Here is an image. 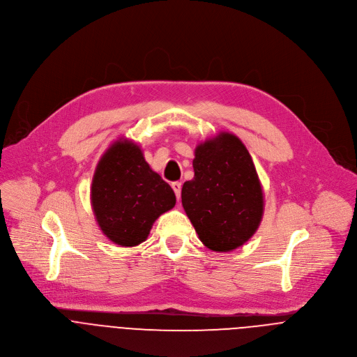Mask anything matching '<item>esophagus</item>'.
I'll use <instances>...</instances> for the list:
<instances>
[{
  "label": "esophagus",
  "mask_w": 357,
  "mask_h": 357,
  "mask_svg": "<svg viewBox=\"0 0 357 357\" xmlns=\"http://www.w3.org/2000/svg\"><path fill=\"white\" fill-rule=\"evenodd\" d=\"M171 186H172V189H174L176 197L179 199V197H181V190H182V183H181V182H172Z\"/></svg>",
  "instance_id": "obj_1"
}]
</instances>
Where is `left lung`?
Here are the masks:
<instances>
[{
  "mask_svg": "<svg viewBox=\"0 0 357 357\" xmlns=\"http://www.w3.org/2000/svg\"><path fill=\"white\" fill-rule=\"evenodd\" d=\"M195 178L182 186V206L199 239L214 252H231L257 231L263 188L242 140L228 132L195 150Z\"/></svg>",
  "mask_w": 357,
  "mask_h": 357,
  "instance_id": "left-lung-1",
  "label": "left lung"
}]
</instances>
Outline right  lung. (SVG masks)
Listing matches in <instances>:
<instances>
[{"instance_id": "add662e5", "label": "right lung", "mask_w": 357, "mask_h": 357, "mask_svg": "<svg viewBox=\"0 0 357 357\" xmlns=\"http://www.w3.org/2000/svg\"><path fill=\"white\" fill-rule=\"evenodd\" d=\"M90 199L102 234L125 248L144 242L154 221L176 203L174 190L150 168L140 147L121 139L100 158Z\"/></svg>"}]
</instances>
